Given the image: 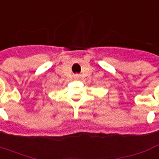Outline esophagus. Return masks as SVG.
Segmentation results:
<instances>
[{"label":"esophagus","mask_w":159,"mask_h":159,"mask_svg":"<svg viewBox=\"0 0 159 159\" xmlns=\"http://www.w3.org/2000/svg\"><path fill=\"white\" fill-rule=\"evenodd\" d=\"M74 78H76V79H78V78H79V75H78V74H76V75H74Z\"/></svg>","instance_id":"obj_1"}]
</instances>
